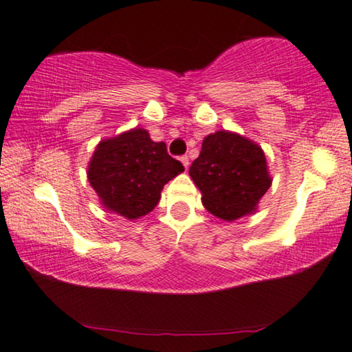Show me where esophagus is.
<instances>
[{"instance_id":"34e87169","label":"esophagus","mask_w":352,"mask_h":352,"mask_svg":"<svg viewBox=\"0 0 352 352\" xmlns=\"http://www.w3.org/2000/svg\"><path fill=\"white\" fill-rule=\"evenodd\" d=\"M180 161H182V164H184L185 168L190 167V159H188V155H182Z\"/></svg>"}]
</instances>
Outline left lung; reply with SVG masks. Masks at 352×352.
<instances>
[{
    "label": "left lung",
    "mask_w": 352,
    "mask_h": 352,
    "mask_svg": "<svg viewBox=\"0 0 352 352\" xmlns=\"http://www.w3.org/2000/svg\"><path fill=\"white\" fill-rule=\"evenodd\" d=\"M188 173L201 191L204 208L224 221L256 211V204L271 186L263 149L230 131L204 138L201 153Z\"/></svg>",
    "instance_id": "8db88e82"
}]
</instances>
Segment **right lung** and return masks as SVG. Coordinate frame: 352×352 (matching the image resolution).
Returning a JSON list of instances; mask_svg holds the SVG:
<instances>
[{
	"label": "right lung",
	"instance_id": "1",
	"mask_svg": "<svg viewBox=\"0 0 352 352\" xmlns=\"http://www.w3.org/2000/svg\"><path fill=\"white\" fill-rule=\"evenodd\" d=\"M184 170L167 154L166 143H154L143 128H133L97 144L87 179L109 211L138 219L157 206L164 185Z\"/></svg>",
	"mask_w": 352,
	"mask_h": 352
}]
</instances>
